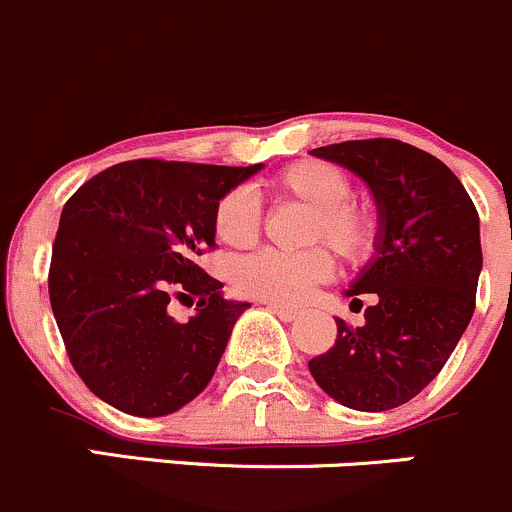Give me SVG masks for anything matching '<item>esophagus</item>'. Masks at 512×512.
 <instances>
[{"label": "esophagus", "instance_id": "esophagus-1", "mask_svg": "<svg viewBox=\"0 0 512 512\" xmlns=\"http://www.w3.org/2000/svg\"><path fill=\"white\" fill-rule=\"evenodd\" d=\"M270 309H272V312L277 314V317L282 319V322H294V319L299 317V312H297V309H287V307H280V304H270Z\"/></svg>", "mask_w": 512, "mask_h": 512}]
</instances>
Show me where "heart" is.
<instances>
[{
    "instance_id": "obj_1",
    "label": "heart",
    "mask_w": 512,
    "mask_h": 512,
    "mask_svg": "<svg viewBox=\"0 0 512 512\" xmlns=\"http://www.w3.org/2000/svg\"><path fill=\"white\" fill-rule=\"evenodd\" d=\"M277 198L297 200L312 210L307 225V242H324L347 265L369 260L379 242V218L374 210L352 198V180L347 170L329 160H297L270 178ZM262 230V208L245 188L227 190L215 203L213 232L230 247L255 245ZM334 262L327 250L287 255L262 250L232 265L230 280L240 294L272 304H299L309 289L332 277Z\"/></svg>"
}]
</instances>
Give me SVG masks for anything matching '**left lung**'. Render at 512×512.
Instances as JSON below:
<instances>
[{"label":"left lung","instance_id":"left-lung-1","mask_svg":"<svg viewBox=\"0 0 512 512\" xmlns=\"http://www.w3.org/2000/svg\"><path fill=\"white\" fill-rule=\"evenodd\" d=\"M312 153L369 183L379 242L347 292L356 304L371 297L364 324L352 329L337 319V342L309 361V371L349 409H396L436 379L471 322L483 265L478 210L443 160L396 138Z\"/></svg>","mask_w":512,"mask_h":512}]
</instances>
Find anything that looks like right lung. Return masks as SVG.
<instances>
[{"label": "right lung", "instance_id": "obj_1", "mask_svg": "<svg viewBox=\"0 0 512 512\" xmlns=\"http://www.w3.org/2000/svg\"><path fill=\"white\" fill-rule=\"evenodd\" d=\"M262 165L141 158L86 180L61 210L49 299L71 366L113 409L165 416L213 379L237 317L198 257L215 247V203ZM199 297L178 323L170 298Z\"/></svg>", "mask_w": 512, "mask_h": 512}]
</instances>
